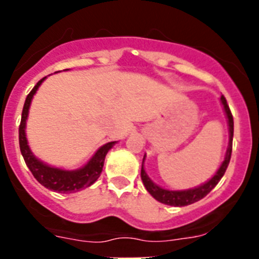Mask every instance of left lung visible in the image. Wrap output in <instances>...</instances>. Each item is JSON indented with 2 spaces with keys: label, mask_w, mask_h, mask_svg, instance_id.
Returning a JSON list of instances; mask_svg holds the SVG:
<instances>
[{
  "label": "left lung",
  "mask_w": 259,
  "mask_h": 259,
  "mask_svg": "<svg viewBox=\"0 0 259 259\" xmlns=\"http://www.w3.org/2000/svg\"><path fill=\"white\" fill-rule=\"evenodd\" d=\"M221 102L223 105L224 113L227 116V123H228V131H230V141H228L227 152H226V157H224V161L222 162L221 167L218 168V171L215 172V175L212 176L211 179H209L207 182H205L203 184L198 185V187H194L191 189H184V191H170V189H164L159 185L155 184L152 179H150L148 174L145 172V168H144V161H145V155L143 158V164H141V180H143L144 185H145L146 191L152 194L153 197L155 198L159 202L164 203V205H170V206H187V205H191V203L197 202V201L202 200L215 185L218 184L219 180L222 179V176L224 175L226 170H227L228 163H230L231 159V153H232V139H233V118L232 114H231V110L228 107L227 101L224 96L221 97Z\"/></svg>",
  "instance_id": "1"
}]
</instances>
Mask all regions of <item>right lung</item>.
I'll list each match as a JSON object with an SVG mask.
<instances>
[{"label":"right lung","mask_w":259,"mask_h":259,"mask_svg":"<svg viewBox=\"0 0 259 259\" xmlns=\"http://www.w3.org/2000/svg\"><path fill=\"white\" fill-rule=\"evenodd\" d=\"M45 79H47V76L42 77L33 87V89L27 96L24 106H23L22 120H20L19 125L20 152H22L24 162L28 166L29 171L41 185H44L45 188L50 189V191L58 192V193H74V192L80 191V189L91 187L100 178L102 172V167H104L105 157H106L107 152L115 145L116 141H110V143L102 145L93 154V157L87 162V164H84L80 168H76V170H63V168H58V167L49 166V164L40 161L38 158H36L32 150L29 149L28 140L26 137V124L32 98H33L35 93L37 92L38 87L41 85V83Z\"/></svg>","instance_id":"1"}]
</instances>
